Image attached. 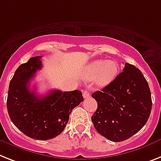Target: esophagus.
Listing matches in <instances>:
<instances>
[{
    "label": "esophagus",
    "instance_id": "34e87169",
    "mask_svg": "<svg viewBox=\"0 0 161 161\" xmlns=\"http://www.w3.org/2000/svg\"><path fill=\"white\" fill-rule=\"evenodd\" d=\"M83 97L85 98V99H87V98H89V97H90V93H89L87 90H84Z\"/></svg>",
    "mask_w": 161,
    "mask_h": 161
}]
</instances>
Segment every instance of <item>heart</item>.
I'll list each match as a JSON object with an SVG mask.
<instances>
[{"mask_svg": "<svg viewBox=\"0 0 161 161\" xmlns=\"http://www.w3.org/2000/svg\"><path fill=\"white\" fill-rule=\"evenodd\" d=\"M119 71V65L114 61L95 60L84 70V78L91 80L95 78L97 86L103 87L115 79Z\"/></svg>", "mask_w": 161, "mask_h": 161, "instance_id": "heart-1", "label": "heart"}]
</instances>
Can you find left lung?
<instances>
[{
  "label": "left lung",
  "instance_id": "obj_1",
  "mask_svg": "<svg viewBox=\"0 0 161 161\" xmlns=\"http://www.w3.org/2000/svg\"><path fill=\"white\" fill-rule=\"evenodd\" d=\"M123 72L92 97L98 108L91 117L95 128L112 142H123L140 131L151 111V90L142 71L126 62Z\"/></svg>",
  "mask_w": 161,
  "mask_h": 161
}]
</instances>
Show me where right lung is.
I'll return each mask as SVG.
<instances>
[{
	"instance_id": "obj_1",
	"label": "right lung",
	"mask_w": 161,
	"mask_h": 161,
	"mask_svg": "<svg viewBox=\"0 0 161 161\" xmlns=\"http://www.w3.org/2000/svg\"><path fill=\"white\" fill-rule=\"evenodd\" d=\"M41 56L31 58L19 66L9 86L7 111L14 126L36 140H49L62 132L75 107L83 102L80 90H55L45 95L30 90V80L42 68Z\"/></svg>"
}]
</instances>
